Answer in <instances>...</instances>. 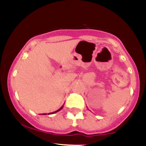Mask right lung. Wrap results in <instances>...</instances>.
<instances>
[{
    "label": "right lung",
    "mask_w": 146,
    "mask_h": 146,
    "mask_svg": "<svg viewBox=\"0 0 146 146\" xmlns=\"http://www.w3.org/2000/svg\"><path fill=\"white\" fill-rule=\"evenodd\" d=\"M63 106H64V105L62 106V107H61V108H59V109H58V110H56V111H55V112H53V113H48V115H51V114H54V113H57V112L60 111V110H61V109H62ZM42 115H46V113H43V114H42Z\"/></svg>",
    "instance_id": "add662e5"
}]
</instances>
